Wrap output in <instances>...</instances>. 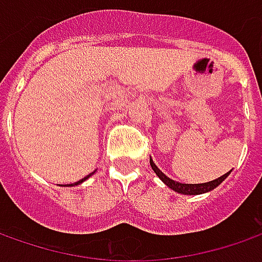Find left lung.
<instances>
[{"label": "left lung", "mask_w": 262, "mask_h": 262, "mask_svg": "<svg viewBox=\"0 0 262 262\" xmlns=\"http://www.w3.org/2000/svg\"><path fill=\"white\" fill-rule=\"evenodd\" d=\"M150 166L151 169L155 170V173H156L165 184H166L170 189H173L175 192H179V194H184V195H198V194H204V192H208V191H211V189H214L216 186H219L225 179H226L229 173H230V170L225 173L223 176H220V178H217L214 181H210V182H204V184H181V182H176L173 179H170V178H167L159 167L155 165V162L150 159Z\"/></svg>", "instance_id": "1"}]
</instances>
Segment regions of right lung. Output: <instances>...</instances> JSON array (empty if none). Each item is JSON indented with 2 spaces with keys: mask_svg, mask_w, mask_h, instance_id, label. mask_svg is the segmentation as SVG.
I'll return each instance as SVG.
<instances>
[{
  "mask_svg": "<svg viewBox=\"0 0 262 262\" xmlns=\"http://www.w3.org/2000/svg\"><path fill=\"white\" fill-rule=\"evenodd\" d=\"M93 173H95V172H92V173H90V175H87L86 178H83V179H80V181H78V182H76V184H67V185H64V186H76V185H78V184H81V182H84V181H86L87 178H90V176L93 175Z\"/></svg>",
  "mask_w": 262,
  "mask_h": 262,
  "instance_id": "add662e5",
  "label": "right lung"
}]
</instances>
